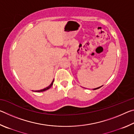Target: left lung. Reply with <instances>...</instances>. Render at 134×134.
<instances>
[{"label":"left lung","instance_id":"obj_1","mask_svg":"<svg viewBox=\"0 0 134 134\" xmlns=\"http://www.w3.org/2000/svg\"><path fill=\"white\" fill-rule=\"evenodd\" d=\"M100 87H102V86H100ZM100 87H97V88H96V89H94V90H96V89H99Z\"/></svg>","mask_w":134,"mask_h":134}]
</instances>
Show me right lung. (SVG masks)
Here are the masks:
<instances>
[{"label":"right lung","mask_w":134,"mask_h":134,"mask_svg":"<svg viewBox=\"0 0 134 134\" xmlns=\"http://www.w3.org/2000/svg\"><path fill=\"white\" fill-rule=\"evenodd\" d=\"M53 82H54V80H53V81H52V83H51V84L50 85H49L48 87H46V88H45V89H42V90H35V92H44V91H45V90H48V89H49V88H50L52 86H53Z\"/></svg>","instance_id":"1"}]
</instances>
